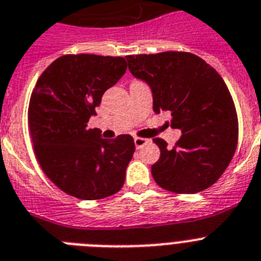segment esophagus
I'll list each match as a JSON object with an SVG mask.
<instances>
[{
	"label": "esophagus",
	"instance_id": "34e87169",
	"mask_svg": "<svg viewBox=\"0 0 261 261\" xmlns=\"http://www.w3.org/2000/svg\"><path fill=\"white\" fill-rule=\"evenodd\" d=\"M149 140L146 139V138H140V137H137L135 139H134V143H135V147H137V149H140L142 147L144 146V144L148 143Z\"/></svg>",
	"mask_w": 261,
	"mask_h": 261
}]
</instances>
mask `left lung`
Segmentation results:
<instances>
[{
  "label": "left lung",
  "instance_id": "1",
  "mask_svg": "<svg viewBox=\"0 0 261 261\" xmlns=\"http://www.w3.org/2000/svg\"><path fill=\"white\" fill-rule=\"evenodd\" d=\"M126 59L131 73L152 89L153 110L171 113V127L182 133L173 147L162 138L153 139L160 148L151 167L156 184L180 194L212 187L230 164L239 137L237 109L223 79L190 52Z\"/></svg>",
  "mask_w": 261,
  "mask_h": 261
}]
</instances>
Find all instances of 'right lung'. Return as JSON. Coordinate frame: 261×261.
<instances>
[{"mask_svg": "<svg viewBox=\"0 0 261 261\" xmlns=\"http://www.w3.org/2000/svg\"><path fill=\"white\" fill-rule=\"evenodd\" d=\"M126 68L121 56L69 54L52 62L34 87L27 112L34 153L47 177L69 196L101 199L123 187L133 137L103 139L87 123Z\"/></svg>", "mask_w": 261, "mask_h": 261, "instance_id": "1", "label": "right lung"}]
</instances>
